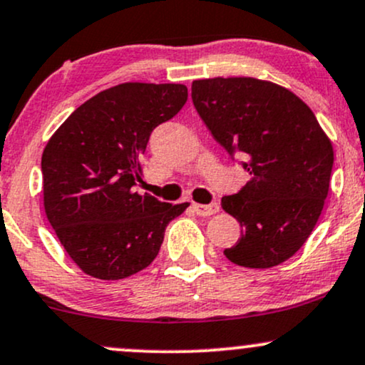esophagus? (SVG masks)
I'll return each instance as SVG.
<instances>
[{
	"label": "esophagus",
	"instance_id": "1",
	"mask_svg": "<svg viewBox=\"0 0 365 365\" xmlns=\"http://www.w3.org/2000/svg\"><path fill=\"white\" fill-rule=\"evenodd\" d=\"M194 210L197 212V216L207 217L212 216V214L219 212V205L217 204H194Z\"/></svg>",
	"mask_w": 365,
	"mask_h": 365
}]
</instances>
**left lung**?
Returning <instances> with one entry per match:
<instances>
[{
    "label": "left lung",
    "instance_id": "left-lung-1",
    "mask_svg": "<svg viewBox=\"0 0 365 365\" xmlns=\"http://www.w3.org/2000/svg\"><path fill=\"white\" fill-rule=\"evenodd\" d=\"M192 102L212 138L245 158L250 178L222 209L241 226L227 260L270 269L289 260L313 232L330 188L331 140L287 88L257 78L192 83Z\"/></svg>",
    "mask_w": 365,
    "mask_h": 365
}]
</instances>
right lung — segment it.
Returning a JSON list of instances; mask_svg holds the SVG:
<instances>
[{"instance_id":"1","label":"right lung","mask_w":365,"mask_h":365,"mask_svg":"<svg viewBox=\"0 0 365 365\" xmlns=\"http://www.w3.org/2000/svg\"><path fill=\"white\" fill-rule=\"evenodd\" d=\"M187 96L185 85L122 83L86 100L47 140L43 209L86 275L118 280L146 269L168 222L188 207L134 192L149 135L177 115Z\"/></svg>"}]
</instances>
